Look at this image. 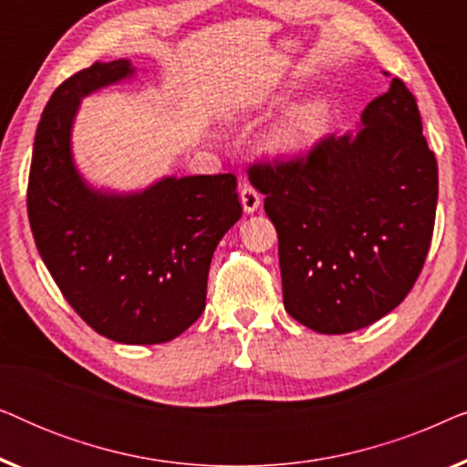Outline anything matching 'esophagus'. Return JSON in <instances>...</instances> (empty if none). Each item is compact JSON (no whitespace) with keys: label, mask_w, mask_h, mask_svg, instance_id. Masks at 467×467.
<instances>
[{"label":"esophagus","mask_w":467,"mask_h":467,"mask_svg":"<svg viewBox=\"0 0 467 467\" xmlns=\"http://www.w3.org/2000/svg\"><path fill=\"white\" fill-rule=\"evenodd\" d=\"M240 202H242V208H244V213H254L261 203L259 191L254 189L253 184L242 182L240 184Z\"/></svg>","instance_id":"esophagus-1"}]
</instances>
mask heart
<instances>
[{"instance_id":"1","label":"heart","mask_w":467,"mask_h":467,"mask_svg":"<svg viewBox=\"0 0 467 467\" xmlns=\"http://www.w3.org/2000/svg\"><path fill=\"white\" fill-rule=\"evenodd\" d=\"M329 106L321 98L302 101L286 114L276 131V146L286 152L310 149L327 130Z\"/></svg>"}]
</instances>
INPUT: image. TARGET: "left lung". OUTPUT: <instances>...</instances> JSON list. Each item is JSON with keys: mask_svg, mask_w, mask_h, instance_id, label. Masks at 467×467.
<instances>
[{"mask_svg": "<svg viewBox=\"0 0 467 467\" xmlns=\"http://www.w3.org/2000/svg\"><path fill=\"white\" fill-rule=\"evenodd\" d=\"M355 138L254 161L278 234L283 299L318 334H348L389 315L417 283L438 203V161L404 82L369 101Z\"/></svg>", "mask_w": 467, "mask_h": 467, "instance_id": "obj_1", "label": "left lung"}]
</instances>
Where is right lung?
I'll return each instance as SVG.
<instances>
[{
  "instance_id": "right-lung-1",
  "label": "right lung",
  "mask_w": 467,
  "mask_h": 467,
  "mask_svg": "<svg viewBox=\"0 0 467 467\" xmlns=\"http://www.w3.org/2000/svg\"><path fill=\"white\" fill-rule=\"evenodd\" d=\"M127 59L63 80L36 131L27 184L34 240L67 304L120 344H161L206 306L214 248L242 216L234 174L163 178L136 195L88 189L69 152L80 98L131 76Z\"/></svg>"
}]
</instances>
